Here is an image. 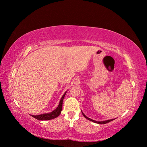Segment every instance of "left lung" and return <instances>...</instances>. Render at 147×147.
Instances as JSON below:
<instances>
[{"label":"left lung","mask_w":147,"mask_h":147,"mask_svg":"<svg viewBox=\"0 0 147 147\" xmlns=\"http://www.w3.org/2000/svg\"><path fill=\"white\" fill-rule=\"evenodd\" d=\"M82 114H83V116H84V117H85L86 119H88V120H90V121H92V122H94V123H98V124H101V125H102V124H106V123H109L110 121H111L114 120V119H111V120H105V121H95V120H92V119H91L88 118L87 116H86V115L83 114V113L82 111Z\"/></svg>","instance_id":"left-lung-1"}]
</instances>
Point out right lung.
Instances as JSON below:
<instances>
[{
    "label": "right lung",
    "instance_id": "obj_1",
    "mask_svg": "<svg viewBox=\"0 0 147 147\" xmlns=\"http://www.w3.org/2000/svg\"><path fill=\"white\" fill-rule=\"evenodd\" d=\"M66 92H65L64 94L63 95V96H62L59 105L58 106V107L57 109L52 111L51 113H46V114H42L40 115H31L32 117H33L34 118L39 120H51L53 119H55L56 117H57L58 115H59V114L61 113L62 111V108H63V99L64 98L66 94Z\"/></svg>",
    "mask_w": 147,
    "mask_h": 147
}]
</instances>
